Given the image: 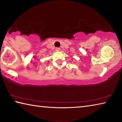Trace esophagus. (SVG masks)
Masks as SVG:
<instances>
[{"label":"esophagus","mask_w":122,"mask_h":122,"mask_svg":"<svg viewBox=\"0 0 122 122\" xmlns=\"http://www.w3.org/2000/svg\"><path fill=\"white\" fill-rule=\"evenodd\" d=\"M55 50H56V51H60V48H59V47H57V48H55Z\"/></svg>","instance_id":"esophagus-1"}]
</instances>
